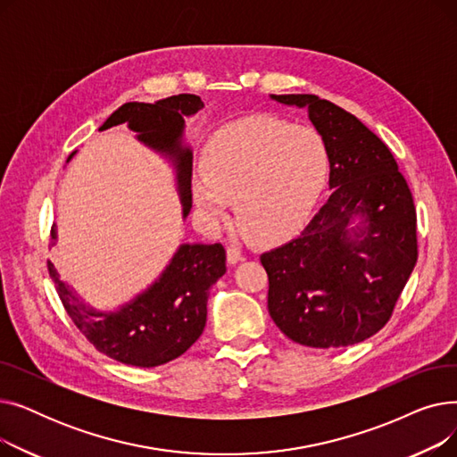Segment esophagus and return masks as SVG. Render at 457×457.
Returning a JSON list of instances; mask_svg holds the SVG:
<instances>
[{
	"label": "esophagus",
	"mask_w": 457,
	"mask_h": 457,
	"mask_svg": "<svg viewBox=\"0 0 457 457\" xmlns=\"http://www.w3.org/2000/svg\"><path fill=\"white\" fill-rule=\"evenodd\" d=\"M226 255H228V262H229V265H237V262L243 259V255H241V250L235 248V246H228V250H226Z\"/></svg>",
	"instance_id": "esophagus-1"
}]
</instances>
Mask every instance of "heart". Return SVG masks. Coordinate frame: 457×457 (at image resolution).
<instances>
[{
    "label": "heart",
    "mask_w": 457,
    "mask_h": 457,
    "mask_svg": "<svg viewBox=\"0 0 457 457\" xmlns=\"http://www.w3.org/2000/svg\"><path fill=\"white\" fill-rule=\"evenodd\" d=\"M328 176V150L317 131L272 116H253L216 133L202 155L192 200L207 226L226 222L229 202L252 241L278 243L315 207Z\"/></svg>",
    "instance_id": "1"
}]
</instances>
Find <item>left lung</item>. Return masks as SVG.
Here are the masks:
<instances>
[{
	"label": "left lung",
	"instance_id": "obj_1",
	"mask_svg": "<svg viewBox=\"0 0 457 457\" xmlns=\"http://www.w3.org/2000/svg\"><path fill=\"white\" fill-rule=\"evenodd\" d=\"M305 107L329 159L331 195L307 228L261 255L269 313L311 348L361 343L386 326L417 262V212L398 164L361 120L315 94H272ZM353 215L362 222L353 228Z\"/></svg>",
	"mask_w": 457,
	"mask_h": 457
}]
</instances>
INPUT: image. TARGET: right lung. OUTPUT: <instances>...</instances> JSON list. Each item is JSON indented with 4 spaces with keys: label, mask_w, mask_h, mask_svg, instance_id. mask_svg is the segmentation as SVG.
<instances>
[{
    "label": "right lung",
    "mask_w": 457,
    "mask_h": 457,
    "mask_svg": "<svg viewBox=\"0 0 457 457\" xmlns=\"http://www.w3.org/2000/svg\"><path fill=\"white\" fill-rule=\"evenodd\" d=\"M202 107V98L195 94H178L155 104L129 102L100 128L104 131L126 122L140 142L174 161L183 216L192 207V154L181 144L183 118ZM52 238H57L55 224ZM47 270L68 317L96 350L124 365L152 369L172 361L198 341L207 320L211 285L226 274V250L220 243L181 245L148 291L118 311L85 305L61 279L54 262L47 261Z\"/></svg>",
    "instance_id": "1"
}]
</instances>
